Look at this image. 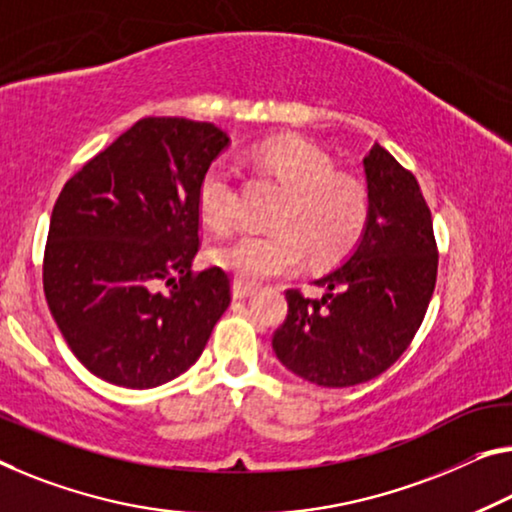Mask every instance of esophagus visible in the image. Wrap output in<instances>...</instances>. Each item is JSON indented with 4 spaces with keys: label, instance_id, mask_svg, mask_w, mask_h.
Here are the masks:
<instances>
[{
    "label": "esophagus",
    "instance_id": "34e87169",
    "mask_svg": "<svg viewBox=\"0 0 512 512\" xmlns=\"http://www.w3.org/2000/svg\"><path fill=\"white\" fill-rule=\"evenodd\" d=\"M254 293H256V288L249 286V283L240 281V279L233 281V297H235V300H247V297H251Z\"/></svg>",
    "mask_w": 512,
    "mask_h": 512
}]
</instances>
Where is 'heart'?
I'll use <instances>...</instances> for the list:
<instances>
[{"label": "heart", "instance_id": "heart-1", "mask_svg": "<svg viewBox=\"0 0 512 512\" xmlns=\"http://www.w3.org/2000/svg\"><path fill=\"white\" fill-rule=\"evenodd\" d=\"M256 162L286 190L274 215L279 231L240 235L212 251V261L258 283L295 272L304 251L313 263H332L357 245L371 217V196L359 178L336 171L332 157L302 139L265 141ZM196 206L215 233L238 222V192L222 162L203 171Z\"/></svg>", "mask_w": 512, "mask_h": 512}]
</instances>
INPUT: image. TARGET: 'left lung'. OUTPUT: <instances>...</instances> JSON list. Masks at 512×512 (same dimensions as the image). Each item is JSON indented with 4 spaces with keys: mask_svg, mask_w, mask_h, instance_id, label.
Instances as JSON below:
<instances>
[{
    "mask_svg": "<svg viewBox=\"0 0 512 512\" xmlns=\"http://www.w3.org/2000/svg\"><path fill=\"white\" fill-rule=\"evenodd\" d=\"M371 217L345 261L316 279L322 297L286 290L272 336L288 371L318 387H355L396 361L426 316L437 281L430 208L410 171L375 144L364 157Z\"/></svg>",
    "mask_w": 512,
    "mask_h": 512,
    "instance_id": "left-lung-1",
    "label": "left lung"
}]
</instances>
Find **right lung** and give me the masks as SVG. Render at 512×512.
<instances>
[{"mask_svg": "<svg viewBox=\"0 0 512 512\" xmlns=\"http://www.w3.org/2000/svg\"><path fill=\"white\" fill-rule=\"evenodd\" d=\"M231 144L212 123L148 116L89 160L54 203L43 288L73 355L151 389L185 373L231 304L222 267L192 272L199 180Z\"/></svg>", "mask_w": 512, "mask_h": 512, "instance_id": "add662e5", "label": "right lung"}]
</instances>
